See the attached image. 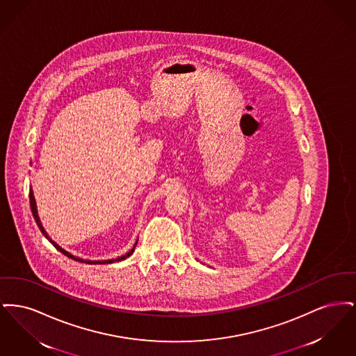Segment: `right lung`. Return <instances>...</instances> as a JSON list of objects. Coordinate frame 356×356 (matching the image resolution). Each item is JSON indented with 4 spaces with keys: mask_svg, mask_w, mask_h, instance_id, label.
Returning <instances> with one entry per match:
<instances>
[{
    "mask_svg": "<svg viewBox=\"0 0 356 356\" xmlns=\"http://www.w3.org/2000/svg\"><path fill=\"white\" fill-rule=\"evenodd\" d=\"M29 200H31V209H32V213H33L34 220L37 222V225H38V228H40V231L42 232V235L47 237L49 241H51V244L56 247V250H58L61 254H65V256H68L70 259H73V260H76V261H80V263H86V264H111V263H115V261H121V260H124V259H127V257H129L131 254H134V251H135L136 244H137V241L135 243V245H134V248L129 251V252H127L125 254H122V256H120V257H116V259H111V260H84V259H80V257H76V256H73L72 254H69L68 251H65L64 248H61L57 243H54L53 240H51L49 235L47 234V231L44 229V227H42V224H41V221H40V218H38V212H37V205H35V200H34V195H33V189H32V186H31V189H29Z\"/></svg>",
    "mask_w": 356,
    "mask_h": 356,
    "instance_id": "1",
    "label": "right lung"
}]
</instances>
